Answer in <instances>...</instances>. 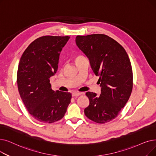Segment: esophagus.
I'll use <instances>...</instances> for the list:
<instances>
[{"instance_id":"34e87169","label":"esophagus","mask_w":156,"mask_h":156,"mask_svg":"<svg viewBox=\"0 0 156 156\" xmlns=\"http://www.w3.org/2000/svg\"><path fill=\"white\" fill-rule=\"evenodd\" d=\"M82 94H83V93H82V92H74L72 93V96H73V97H76V96H80V95Z\"/></svg>"}]
</instances>
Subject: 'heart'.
Masks as SVG:
<instances>
[{
    "label": "heart",
    "mask_w": 156,
    "mask_h": 156,
    "mask_svg": "<svg viewBox=\"0 0 156 156\" xmlns=\"http://www.w3.org/2000/svg\"><path fill=\"white\" fill-rule=\"evenodd\" d=\"M80 57H78L76 58H80Z\"/></svg>",
    "instance_id": "b5f03b06"
}]
</instances>
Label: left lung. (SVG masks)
<instances>
[{
    "label": "left lung",
    "mask_w": 156,
    "mask_h": 156,
    "mask_svg": "<svg viewBox=\"0 0 156 156\" xmlns=\"http://www.w3.org/2000/svg\"><path fill=\"white\" fill-rule=\"evenodd\" d=\"M75 41L99 76L101 87L99 96L86 93L90 103L85 115L95 122H108L117 117L131 96L133 71L129 58L122 46L105 34L77 36Z\"/></svg>",
    "instance_id": "left-lung-1"
}]
</instances>
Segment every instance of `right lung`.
Masks as SVG:
<instances>
[{
  "mask_svg": "<svg viewBox=\"0 0 156 156\" xmlns=\"http://www.w3.org/2000/svg\"><path fill=\"white\" fill-rule=\"evenodd\" d=\"M69 36H46L31 43L20 60L17 84L27 110L36 120L53 123L63 118L71 94L51 89L50 78L58 69L60 53Z\"/></svg>",
  "mask_w": 156,
  "mask_h": 156,
  "instance_id": "obj_1",
  "label": "right lung"
}]
</instances>
